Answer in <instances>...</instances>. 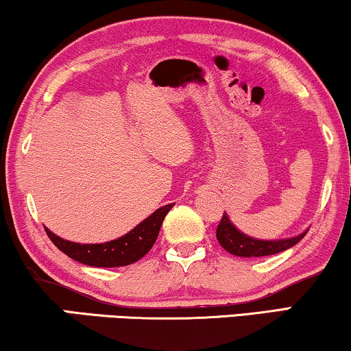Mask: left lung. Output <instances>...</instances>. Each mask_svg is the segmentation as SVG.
Returning <instances> with one entry per match:
<instances>
[{
    "label": "left lung",
    "mask_w": 351,
    "mask_h": 351,
    "mask_svg": "<svg viewBox=\"0 0 351 351\" xmlns=\"http://www.w3.org/2000/svg\"><path fill=\"white\" fill-rule=\"evenodd\" d=\"M305 234L306 232L294 238L278 239V241H262V239L251 238L234 228L225 213L222 219H220V223L217 225V232H215V237H217L220 246L225 251H228L230 254L238 257H263L282 252L286 249L295 246Z\"/></svg>",
    "instance_id": "obj_1"
}]
</instances>
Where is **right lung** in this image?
Masks as SVG:
<instances>
[{"label": "right lung", "instance_id": "add662e5", "mask_svg": "<svg viewBox=\"0 0 351 351\" xmlns=\"http://www.w3.org/2000/svg\"><path fill=\"white\" fill-rule=\"evenodd\" d=\"M171 208L172 204L162 206L124 237L102 244H80L66 241L47 228L46 233L62 252L76 262L84 263V265L105 268L131 265V263L141 261L155 244L162 220Z\"/></svg>", "mask_w": 351, "mask_h": 351}]
</instances>
